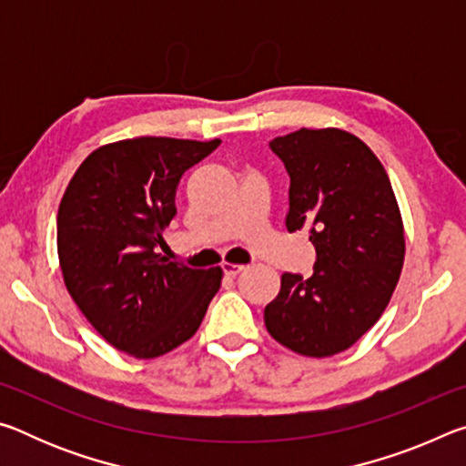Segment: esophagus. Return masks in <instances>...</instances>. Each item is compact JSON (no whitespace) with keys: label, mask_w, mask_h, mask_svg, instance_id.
Returning a JSON list of instances; mask_svg holds the SVG:
<instances>
[{"label":"esophagus","mask_w":466,"mask_h":466,"mask_svg":"<svg viewBox=\"0 0 466 466\" xmlns=\"http://www.w3.org/2000/svg\"><path fill=\"white\" fill-rule=\"evenodd\" d=\"M222 269H224V273L226 275H230V278H234V275H238L242 269H244V265H238V263H222Z\"/></svg>","instance_id":"34e87169"}]
</instances>
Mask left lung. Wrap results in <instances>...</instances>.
<instances>
[{
	"label": "left lung",
	"instance_id": "8db88e82",
	"mask_svg": "<svg viewBox=\"0 0 466 466\" xmlns=\"http://www.w3.org/2000/svg\"><path fill=\"white\" fill-rule=\"evenodd\" d=\"M289 175L288 232H310L314 273H283L265 306L275 341L306 358L341 353L376 325L405 261L403 218L380 160L337 127L271 141Z\"/></svg>",
	"mask_w": 466,
	"mask_h": 466
}]
</instances>
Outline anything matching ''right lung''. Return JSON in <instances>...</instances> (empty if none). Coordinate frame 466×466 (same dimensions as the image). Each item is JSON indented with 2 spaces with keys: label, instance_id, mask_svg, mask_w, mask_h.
Wrapping results in <instances>:
<instances>
[{
  "label": "right lung",
  "instance_id": "add662e5",
  "mask_svg": "<svg viewBox=\"0 0 466 466\" xmlns=\"http://www.w3.org/2000/svg\"><path fill=\"white\" fill-rule=\"evenodd\" d=\"M222 144L136 137L100 146L61 197L57 255L77 309L116 350L154 360L199 329L222 267L191 269L154 250L175 218L177 185Z\"/></svg>",
  "mask_w": 466,
  "mask_h": 466
}]
</instances>
